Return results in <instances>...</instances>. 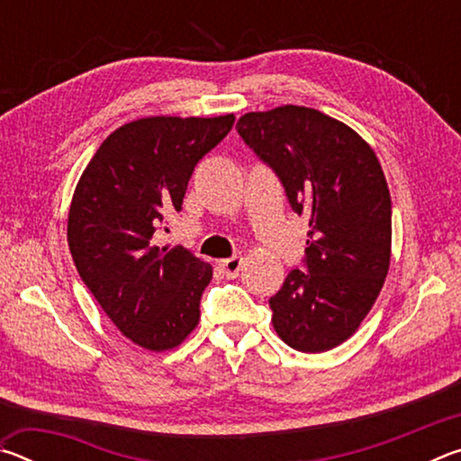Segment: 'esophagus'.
I'll use <instances>...</instances> for the list:
<instances>
[{"label":"esophagus","instance_id":"obj_1","mask_svg":"<svg viewBox=\"0 0 461 461\" xmlns=\"http://www.w3.org/2000/svg\"><path fill=\"white\" fill-rule=\"evenodd\" d=\"M241 267H244V258H241V256H231V258L220 262V268L228 278H236Z\"/></svg>","mask_w":461,"mask_h":461}]
</instances>
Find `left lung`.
<instances>
[{
    "mask_svg": "<svg viewBox=\"0 0 461 461\" xmlns=\"http://www.w3.org/2000/svg\"><path fill=\"white\" fill-rule=\"evenodd\" d=\"M238 134L283 183L309 220L307 272H288L270 299L272 325L296 352L319 354L352 338L384 285L393 207L384 173L366 140L317 109L249 112Z\"/></svg>",
    "mask_w": 461,
    "mask_h": 461,
    "instance_id": "8db88e82",
    "label": "left lung"
}]
</instances>
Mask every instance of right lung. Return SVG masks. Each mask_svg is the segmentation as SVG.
I'll return each mask as SVG.
<instances>
[{"mask_svg": "<svg viewBox=\"0 0 461 461\" xmlns=\"http://www.w3.org/2000/svg\"><path fill=\"white\" fill-rule=\"evenodd\" d=\"M217 118H140L112 131L75 186L67 240L77 272L136 346L167 352L197 327L212 264L158 248L154 231L181 212L197 162L231 130Z\"/></svg>", "mask_w": 461, "mask_h": 461, "instance_id": "1", "label": "right lung"}]
</instances>
